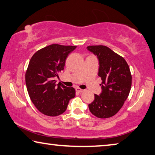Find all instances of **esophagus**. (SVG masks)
<instances>
[{
	"label": "esophagus",
	"mask_w": 155,
	"mask_h": 155,
	"mask_svg": "<svg viewBox=\"0 0 155 155\" xmlns=\"http://www.w3.org/2000/svg\"><path fill=\"white\" fill-rule=\"evenodd\" d=\"M76 91H77V92H82L84 91V90L81 89V88H79V87H77V88H76Z\"/></svg>",
	"instance_id": "1"
}]
</instances>
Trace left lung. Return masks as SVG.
<instances>
[{
    "label": "left lung",
    "instance_id": "1",
    "mask_svg": "<svg viewBox=\"0 0 155 155\" xmlns=\"http://www.w3.org/2000/svg\"><path fill=\"white\" fill-rule=\"evenodd\" d=\"M89 51L99 61L98 75L101 78V92L94 94L88 105L90 111L99 118H108L119 111L128 97L131 86V75L123 58L106 46H89Z\"/></svg>",
    "mask_w": 155,
    "mask_h": 155
}]
</instances>
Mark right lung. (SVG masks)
Instances as JSON below:
<instances>
[{"mask_svg":"<svg viewBox=\"0 0 155 155\" xmlns=\"http://www.w3.org/2000/svg\"><path fill=\"white\" fill-rule=\"evenodd\" d=\"M75 46L51 45L32 56L26 73V84L30 98L41 113L57 116L65 111L69 101L75 97L74 87L56 84L55 77L64 70L68 55Z\"/></svg>","mask_w":155,"mask_h":155,"instance_id":"right-lung-1","label":"right lung"}]
</instances>
